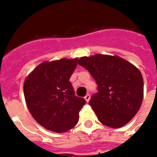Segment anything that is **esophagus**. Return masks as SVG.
<instances>
[{"instance_id": "1", "label": "esophagus", "mask_w": 157, "mask_h": 157, "mask_svg": "<svg viewBox=\"0 0 157 157\" xmlns=\"http://www.w3.org/2000/svg\"><path fill=\"white\" fill-rule=\"evenodd\" d=\"M90 94H86V95L85 96V100L88 103L89 101H90Z\"/></svg>"}]
</instances>
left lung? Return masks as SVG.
<instances>
[{
	"mask_svg": "<svg viewBox=\"0 0 157 157\" xmlns=\"http://www.w3.org/2000/svg\"><path fill=\"white\" fill-rule=\"evenodd\" d=\"M78 64L90 71L98 86V92L89 103L98 121L114 129L129 123L144 99V79L139 68L120 56L100 54L81 57Z\"/></svg>",
	"mask_w": 157,
	"mask_h": 157,
	"instance_id": "obj_1",
	"label": "left lung"
}]
</instances>
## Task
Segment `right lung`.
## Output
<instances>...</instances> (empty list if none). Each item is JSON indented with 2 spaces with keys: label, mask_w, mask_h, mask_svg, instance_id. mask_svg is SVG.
Wrapping results in <instances>:
<instances>
[{
  "label": "right lung",
  "mask_w": 157,
  "mask_h": 157,
  "mask_svg": "<svg viewBox=\"0 0 157 157\" xmlns=\"http://www.w3.org/2000/svg\"><path fill=\"white\" fill-rule=\"evenodd\" d=\"M78 59L45 61L26 77L23 93L31 115L45 129L63 133L79 121L85 99L75 95L69 79Z\"/></svg>",
  "instance_id": "add662e5"
}]
</instances>
